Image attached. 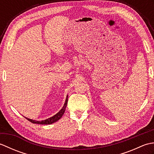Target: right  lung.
Instances as JSON below:
<instances>
[{
  "instance_id": "right-lung-1",
  "label": "right lung",
  "mask_w": 154,
  "mask_h": 154,
  "mask_svg": "<svg viewBox=\"0 0 154 154\" xmlns=\"http://www.w3.org/2000/svg\"><path fill=\"white\" fill-rule=\"evenodd\" d=\"M67 101H68V95H67L66 100H65V103L64 104L63 108H62V109L60 110V112H58L56 114H55L54 116L49 118V119H48L46 120H42V121H36V120H32V119H28V118H26V117L25 118L28 120H29L30 122H31L32 123H33V124H53L55 122H57V120H60L61 118L62 117V116L63 115V114H64L65 111V109H66L67 104Z\"/></svg>"
}]
</instances>
